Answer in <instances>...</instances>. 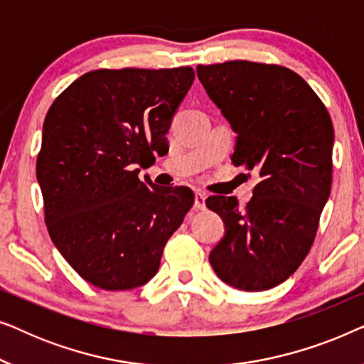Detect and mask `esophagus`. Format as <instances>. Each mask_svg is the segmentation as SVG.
<instances>
[{
  "instance_id": "obj_1",
  "label": "esophagus",
  "mask_w": 364,
  "mask_h": 364,
  "mask_svg": "<svg viewBox=\"0 0 364 364\" xmlns=\"http://www.w3.org/2000/svg\"><path fill=\"white\" fill-rule=\"evenodd\" d=\"M193 207H196V210H205V193L200 191L196 192V202H193Z\"/></svg>"
}]
</instances>
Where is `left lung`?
I'll use <instances>...</instances> for the list:
<instances>
[{
	"label": "left lung",
	"instance_id": "left-lung-1",
	"mask_svg": "<svg viewBox=\"0 0 364 364\" xmlns=\"http://www.w3.org/2000/svg\"><path fill=\"white\" fill-rule=\"evenodd\" d=\"M197 76L237 134L233 166L260 176L245 210L237 197L205 200L225 225L208 260L227 285L270 290L295 273L315 240L331 191V117L288 68L227 61L200 64Z\"/></svg>",
	"mask_w": 364,
	"mask_h": 364
}]
</instances>
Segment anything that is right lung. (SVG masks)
Instances as JSON below:
<instances>
[{"label": "right lung", "mask_w": 364, "mask_h": 364, "mask_svg": "<svg viewBox=\"0 0 364 364\" xmlns=\"http://www.w3.org/2000/svg\"><path fill=\"white\" fill-rule=\"evenodd\" d=\"M192 68L97 69L59 94L43 124L36 177L59 253L91 285L132 290L156 275L193 203L188 187L139 172L168 151L166 134Z\"/></svg>", "instance_id": "add662e5"}]
</instances>
